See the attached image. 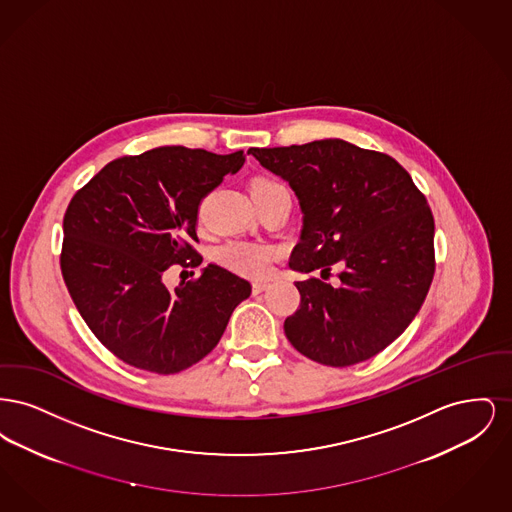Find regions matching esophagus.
Wrapping results in <instances>:
<instances>
[{
    "label": "esophagus",
    "mask_w": 512,
    "mask_h": 512,
    "mask_svg": "<svg viewBox=\"0 0 512 512\" xmlns=\"http://www.w3.org/2000/svg\"><path fill=\"white\" fill-rule=\"evenodd\" d=\"M268 288V282H253V293L265 292Z\"/></svg>",
    "instance_id": "34e87169"
}]
</instances>
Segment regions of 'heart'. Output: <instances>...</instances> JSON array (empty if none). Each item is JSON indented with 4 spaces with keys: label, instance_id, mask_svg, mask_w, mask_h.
<instances>
[{
    "label": "heart",
    "instance_id": "1",
    "mask_svg": "<svg viewBox=\"0 0 512 512\" xmlns=\"http://www.w3.org/2000/svg\"><path fill=\"white\" fill-rule=\"evenodd\" d=\"M253 199H263L270 195L288 192L278 180L270 176H255L249 184ZM219 263L238 274L249 278L267 276L272 261L276 259V251L268 245L245 244V242H230L219 249Z\"/></svg>",
    "mask_w": 512,
    "mask_h": 512
}]
</instances>
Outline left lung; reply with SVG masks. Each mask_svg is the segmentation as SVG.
<instances>
[{
	"label": "left lung",
	"instance_id": "left-lung-1",
	"mask_svg": "<svg viewBox=\"0 0 512 512\" xmlns=\"http://www.w3.org/2000/svg\"><path fill=\"white\" fill-rule=\"evenodd\" d=\"M247 153L299 197L303 230L290 268H320L324 278L343 267L340 288L295 282L301 303L284 322L286 338L326 366L384 351L413 322L436 270L434 217L411 174L390 155L343 140Z\"/></svg>",
	"mask_w": 512,
	"mask_h": 512
}]
</instances>
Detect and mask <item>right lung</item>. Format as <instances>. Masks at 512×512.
Segmentation results:
<instances>
[{"label":"right lung","mask_w":512,"mask_h":512,"mask_svg":"<svg viewBox=\"0 0 512 512\" xmlns=\"http://www.w3.org/2000/svg\"><path fill=\"white\" fill-rule=\"evenodd\" d=\"M244 161V151L157 147L107 163L73 195L63 219V280L80 317L122 363L155 374L190 368L249 297L251 284L219 265L174 290L163 284L172 265H201V199Z\"/></svg>","instance_id":"1"}]
</instances>
